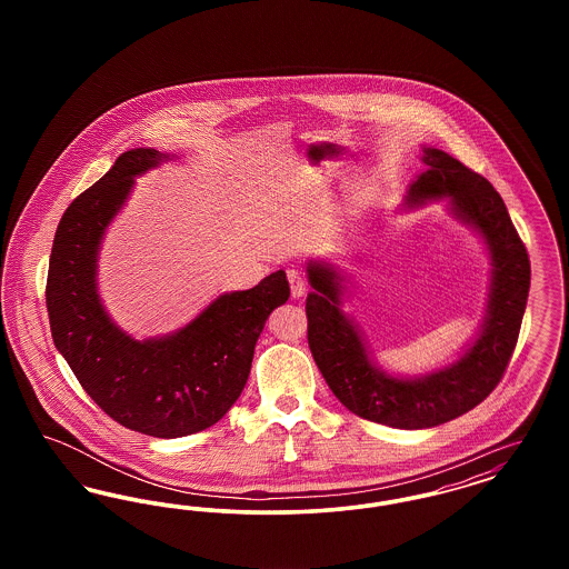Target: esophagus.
Masks as SVG:
<instances>
[{
	"label": "esophagus",
	"mask_w": 569,
	"mask_h": 569,
	"mask_svg": "<svg viewBox=\"0 0 569 569\" xmlns=\"http://www.w3.org/2000/svg\"><path fill=\"white\" fill-rule=\"evenodd\" d=\"M288 281H290V292H292V297L300 298L305 295L307 281H305V277H302L300 272L290 269V271H288Z\"/></svg>",
	"instance_id": "1"
}]
</instances>
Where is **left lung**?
Listing matches in <instances>:
<instances>
[{
    "mask_svg": "<svg viewBox=\"0 0 569 569\" xmlns=\"http://www.w3.org/2000/svg\"><path fill=\"white\" fill-rule=\"evenodd\" d=\"M422 172L409 186L406 209L448 200L452 216L476 230L490 258L487 313L476 339L450 365L427 376L386 373L343 311V274L320 260L307 262V339L332 395L352 413L395 429H431L480 406L512 358L525 316L531 264L497 190L441 149L422 147Z\"/></svg>",
    "mask_w": 569,
    "mask_h": 569,
    "instance_id": "8db88e82",
    "label": "left lung"
}]
</instances>
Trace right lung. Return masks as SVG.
Masks as SVG:
<instances>
[{
	"label": "right lung",
	"mask_w": 569,
	"mask_h": 569,
	"mask_svg": "<svg viewBox=\"0 0 569 569\" xmlns=\"http://www.w3.org/2000/svg\"><path fill=\"white\" fill-rule=\"evenodd\" d=\"M151 147L130 149L66 209L54 232L47 309L54 348L84 392L121 427L174 439L213 427L241 397L256 341L272 309L290 297L286 272L256 288L226 292L190 325L134 339L112 322L98 292V258L110 221L136 177L172 160Z\"/></svg>",
	"instance_id": "1"
}]
</instances>
